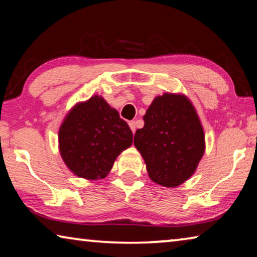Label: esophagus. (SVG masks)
<instances>
[{"instance_id":"1","label":"esophagus","mask_w":257,"mask_h":257,"mask_svg":"<svg viewBox=\"0 0 257 257\" xmlns=\"http://www.w3.org/2000/svg\"><path fill=\"white\" fill-rule=\"evenodd\" d=\"M129 127H130V129H132L133 133L136 132V128H137L136 121H129Z\"/></svg>"}]
</instances>
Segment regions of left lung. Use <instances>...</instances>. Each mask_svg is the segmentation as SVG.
Masks as SVG:
<instances>
[{
    "instance_id": "obj_1",
    "label": "left lung",
    "mask_w": 257,
    "mask_h": 257,
    "mask_svg": "<svg viewBox=\"0 0 257 257\" xmlns=\"http://www.w3.org/2000/svg\"><path fill=\"white\" fill-rule=\"evenodd\" d=\"M144 121V127L135 134L134 144L150 178L164 187L181 185L193 176L205 150L194 106L184 95L165 93L152 102Z\"/></svg>"
}]
</instances>
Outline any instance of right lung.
I'll return each instance as SVG.
<instances>
[{"label":"right lung","mask_w":257,"mask_h":257,"mask_svg":"<svg viewBox=\"0 0 257 257\" xmlns=\"http://www.w3.org/2000/svg\"><path fill=\"white\" fill-rule=\"evenodd\" d=\"M132 144L133 133L127 122L97 95L77 104L59 130L64 163L85 179L105 178L116 156Z\"/></svg>","instance_id":"1"}]
</instances>
